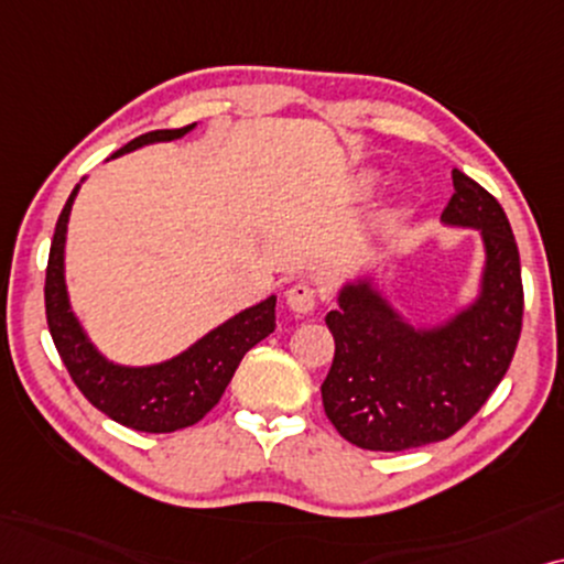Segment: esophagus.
Instances as JSON below:
<instances>
[{"mask_svg": "<svg viewBox=\"0 0 564 564\" xmlns=\"http://www.w3.org/2000/svg\"><path fill=\"white\" fill-rule=\"evenodd\" d=\"M286 304L291 312L310 314L314 306H317V291H314L310 283H304V281L294 283V286L286 291Z\"/></svg>", "mask_w": 564, "mask_h": 564, "instance_id": "1", "label": "esophagus"}]
</instances>
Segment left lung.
<instances>
[{
  "mask_svg": "<svg viewBox=\"0 0 564 564\" xmlns=\"http://www.w3.org/2000/svg\"><path fill=\"white\" fill-rule=\"evenodd\" d=\"M448 227L482 235L479 294L438 327H415L373 289L345 283L325 317L335 358L322 404L345 441L369 452H408L454 435L477 415L513 360L523 319L521 258L502 206L454 170Z\"/></svg>",
  "mask_w": 564,
  "mask_h": 564,
  "instance_id": "1",
  "label": "left lung"
}]
</instances>
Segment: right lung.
Masks as SVG:
<instances>
[{
	"label": "right lung",
	"mask_w": 564,
	"mask_h": 564,
	"mask_svg": "<svg viewBox=\"0 0 564 564\" xmlns=\"http://www.w3.org/2000/svg\"><path fill=\"white\" fill-rule=\"evenodd\" d=\"M193 129L195 123L185 129L149 131L144 137L129 141L112 156L156 144V141H175ZM77 193L79 185L74 187L62 216H58L46 268V319L66 371L79 387V392L120 425L141 433H172L195 425L221 400L245 352L275 329V296H268L265 302L235 314L180 356L162 360V364H112L89 343L77 314L72 312L69 294H66V224H69Z\"/></svg>",
	"instance_id": "add662e5"
}]
</instances>
